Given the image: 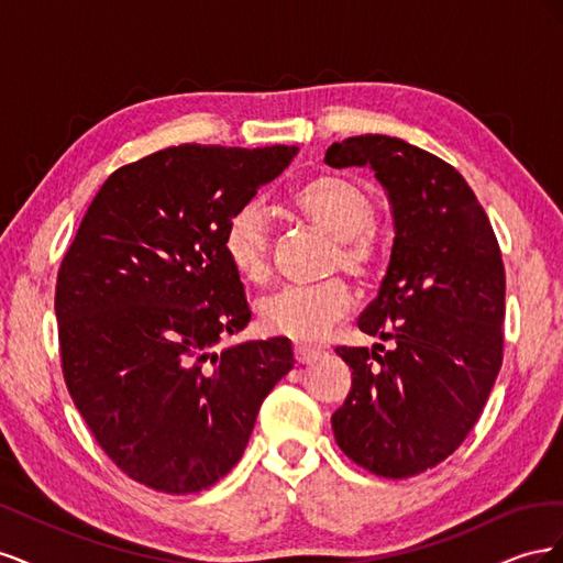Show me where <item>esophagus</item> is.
Here are the masks:
<instances>
[{"mask_svg": "<svg viewBox=\"0 0 563 563\" xmlns=\"http://www.w3.org/2000/svg\"><path fill=\"white\" fill-rule=\"evenodd\" d=\"M319 354H321V352H319L317 347L302 345V343H296V345H294V356H296V362H298V364H310V362H314V360H317Z\"/></svg>", "mask_w": 563, "mask_h": 563, "instance_id": "1", "label": "esophagus"}]
</instances>
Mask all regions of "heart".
Instances as JSON below:
<instances>
[{
	"instance_id": "heart-1",
	"label": "heart",
	"mask_w": 563,
	"mask_h": 563,
	"mask_svg": "<svg viewBox=\"0 0 563 563\" xmlns=\"http://www.w3.org/2000/svg\"><path fill=\"white\" fill-rule=\"evenodd\" d=\"M294 209L312 225L333 236L327 269H345L356 279H368L378 272L383 246L373 220L376 201L366 187L345 176H317L300 185L291 197ZM223 251L232 269L251 284L269 275L272 223L261 201H246L228 220ZM352 294L345 279L331 277L308 286H282L255 305L258 323L272 335L294 340H319L335 321L350 312Z\"/></svg>"
}]
</instances>
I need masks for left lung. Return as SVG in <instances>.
Here are the masks:
<instances>
[{"mask_svg":"<svg viewBox=\"0 0 563 563\" xmlns=\"http://www.w3.org/2000/svg\"><path fill=\"white\" fill-rule=\"evenodd\" d=\"M329 166L376 172L395 211L380 294L360 317L385 345L335 352L352 368L331 418L338 446L364 470L406 479L446 460L479 420L503 366L505 265L467 180L428 150L389 135L333 143Z\"/></svg>","mask_w":563,"mask_h":563,"instance_id":"obj_1","label":"left lung"}]
</instances>
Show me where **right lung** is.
Here are the masks:
<instances>
[{
	"label": "right lung",
	"mask_w": 563,
	"mask_h": 563,
	"mask_svg": "<svg viewBox=\"0 0 563 563\" xmlns=\"http://www.w3.org/2000/svg\"><path fill=\"white\" fill-rule=\"evenodd\" d=\"M296 145H176L119 166L93 197L56 282L60 366L98 446L133 482L197 493L240 463L286 338L213 352L251 310L223 251L232 213Z\"/></svg>",
	"instance_id": "obj_1"
}]
</instances>
